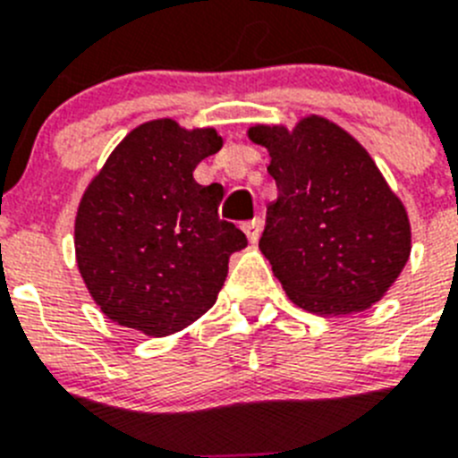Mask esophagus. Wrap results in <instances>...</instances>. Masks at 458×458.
I'll return each instance as SVG.
<instances>
[{
    "label": "esophagus",
    "mask_w": 458,
    "mask_h": 458,
    "mask_svg": "<svg viewBox=\"0 0 458 458\" xmlns=\"http://www.w3.org/2000/svg\"><path fill=\"white\" fill-rule=\"evenodd\" d=\"M242 232L248 236L250 242H257L259 236H261V220H252L242 225Z\"/></svg>",
    "instance_id": "esophagus-1"
}]
</instances>
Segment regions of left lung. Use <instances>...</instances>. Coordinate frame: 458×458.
I'll use <instances>...</instances> for the list:
<instances>
[{
	"label": "left lung",
	"mask_w": 458,
	"mask_h": 458,
	"mask_svg": "<svg viewBox=\"0 0 458 458\" xmlns=\"http://www.w3.org/2000/svg\"><path fill=\"white\" fill-rule=\"evenodd\" d=\"M248 137L268 151L277 183L259 250L289 301L318 317L376 305L408 264L412 232L374 157L318 114L254 123Z\"/></svg>",
	"instance_id": "obj_1"
}]
</instances>
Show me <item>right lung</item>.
Masks as SVG:
<instances>
[{"mask_svg": "<svg viewBox=\"0 0 458 458\" xmlns=\"http://www.w3.org/2000/svg\"><path fill=\"white\" fill-rule=\"evenodd\" d=\"M220 148L216 128L153 119L132 128L89 181L75 216V259L109 321L167 337L216 305L229 257L248 245L217 216L222 185L192 176Z\"/></svg>", "mask_w": 458, "mask_h": 458, "instance_id": "1", "label": "right lung"}]
</instances>
